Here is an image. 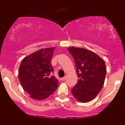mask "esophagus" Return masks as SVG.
Here are the masks:
<instances>
[{"label":"esophagus","mask_w":125,"mask_h":125,"mask_svg":"<svg viewBox=\"0 0 125 125\" xmlns=\"http://www.w3.org/2000/svg\"><path fill=\"white\" fill-rule=\"evenodd\" d=\"M66 76H64V77H63V78H61V81H65V80H66Z\"/></svg>","instance_id":"1"}]
</instances>
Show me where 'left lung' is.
I'll list each match as a JSON object with an SVG mask.
<instances>
[{"mask_svg":"<svg viewBox=\"0 0 125 125\" xmlns=\"http://www.w3.org/2000/svg\"><path fill=\"white\" fill-rule=\"evenodd\" d=\"M68 49L74 59L79 78L71 91L73 95L79 102H89L98 95L103 86L106 74L105 62L88 49L75 47Z\"/></svg>","mask_w":125,"mask_h":125,"instance_id":"obj_1","label":"left lung"}]
</instances>
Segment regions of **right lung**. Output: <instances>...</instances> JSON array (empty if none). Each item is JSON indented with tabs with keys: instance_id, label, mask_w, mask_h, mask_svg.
<instances>
[{
	"instance_id": "obj_1",
	"label": "right lung",
	"mask_w": 125,
	"mask_h": 125,
	"mask_svg": "<svg viewBox=\"0 0 125 125\" xmlns=\"http://www.w3.org/2000/svg\"><path fill=\"white\" fill-rule=\"evenodd\" d=\"M55 47L42 48L26 56L19 69V79L25 92L34 100H42L56 90L58 80L52 76L51 59Z\"/></svg>"
}]
</instances>
